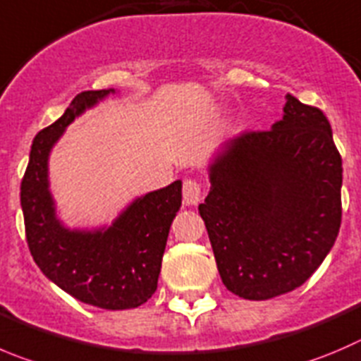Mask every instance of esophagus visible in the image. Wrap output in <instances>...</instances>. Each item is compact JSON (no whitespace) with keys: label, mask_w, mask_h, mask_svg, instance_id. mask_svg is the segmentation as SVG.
Returning <instances> with one entry per match:
<instances>
[{"label":"esophagus","mask_w":361,"mask_h":361,"mask_svg":"<svg viewBox=\"0 0 361 361\" xmlns=\"http://www.w3.org/2000/svg\"><path fill=\"white\" fill-rule=\"evenodd\" d=\"M183 198L186 205H197L202 198V186L195 178H186L183 184Z\"/></svg>","instance_id":"1"}]
</instances>
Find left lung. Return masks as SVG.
Returning a JSON list of instances; mask_svg holds the SVG:
<instances>
[{"label":"left lung","instance_id":"obj_1","mask_svg":"<svg viewBox=\"0 0 361 361\" xmlns=\"http://www.w3.org/2000/svg\"><path fill=\"white\" fill-rule=\"evenodd\" d=\"M198 205L230 293L262 301L303 286L342 219V157L324 113L287 95L269 131L225 143Z\"/></svg>","mask_w":361,"mask_h":361}]
</instances>
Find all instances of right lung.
Returning <instances> with one entry per match:
<instances>
[{
	"mask_svg": "<svg viewBox=\"0 0 361 361\" xmlns=\"http://www.w3.org/2000/svg\"><path fill=\"white\" fill-rule=\"evenodd\" d=\"M113 92H81L35 136L20 183V207L33 260L53 283L87 305L127 310L156 293L168 232L183 204V183L136 198L108 228L71 230L56 218L47 178L49 152L65 127Z\"/></svg>",
	"mask_w": 361,
	"mask_h": 361,
	"instance_id": "right-lung-1",
	"label": "right lung"
}]
</instances>
